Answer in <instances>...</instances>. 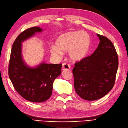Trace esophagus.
Here are the masks:
<instances>
[{
	"label": "esophagus",
	"mask_w": 128,
	"mask_h": 128,
	"mask_svg": "<svg viewBox=\"0 0 128 128\" xmlns=\"http://www.w3.org/2000/svg\"><path fill=\"white\" fill-rule=\"evenodd\" d=\"M70 69V65L64 63L62 64V70H68Z\"/></svg>",
	"instance_id": "esophagus-1"
}]
</instances>
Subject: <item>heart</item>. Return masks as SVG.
Wrapping results in <instances>:
<instances>
[{
    "mask_svg": "<svg viewBox=\"0 0 128 128\" xmlns=\"http://www.w3.org/2000/svg\"><path fill=\"white\" fill-rule=\"evenodd\" d=\"M90 35L85 31H72L59 36L55 41V46L50 48L51 54L60 57L62 52L68 51V56L72 60L78 61L87 55L90 46Z\"/></svg>",
    "mask_w": 128,
    "mask_h": 128,
    "instance_id": "1",
    "label": "heart"
}]
</instances>
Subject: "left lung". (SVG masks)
<instances>
[{"instance_id":"left-lung-1","label":"left lung","mask_w":128,"mask_h":128,"mask_svg":"<svg viewBox=\"0 0 128 128\" xmlns=\"http://www.w3.org/2000/svg\"><path fill=\"white\" fill-rule=\"evenodd\" d=\"M100 42L90 56L74 64L72 70L74 87L80 97L95 100L105 96L114 85L118 68V57L113 43L98 34Z\"/></svg>"}]
</instances>
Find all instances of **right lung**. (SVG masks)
Here are the masks:
<instances>
[{
  "instance_id": "add662e5",
  "label": "right lung",
  "mask_w": 128,
  "mask_h": 128,
  "mask_svg": "<svg viewBox=\"0 0 128 128\" xmlns=\"http://www.w3.org/2000/svg\"><path fill=\"white\" fill-rule=\"evenodd\" d=\"M42 29L35 26L22 31L15 39L10 54L8 74L15 90L32 102H45L51 97L54 79L61 73L62 64L42 63L36 68L27 66L22 57V42Z\"/></svg>"
}]
</instances>
